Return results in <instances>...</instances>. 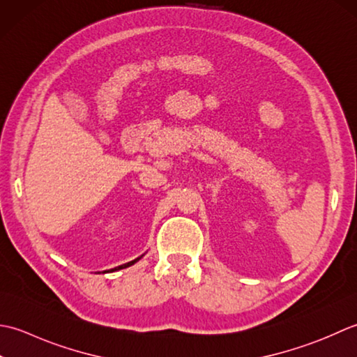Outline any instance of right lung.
Returning a JSON list of instances; mask_svg holds the SVG:
<instances>
[{
    "instance_id": "right-lung-1",
    "label": "right lung",
    "mask_w": 357,
    "mask_h": 357,
    "mask_svg": "<svg viewBox=\"0 0 357 357\" xmlns=\"http://www.w3.org/2000/svg\"><path fill=\"white\" fill-rule=\"evenodd\" d=\"M144 256V254H142L140 257H137V259H134V260H130V261H128V264H123V265H120V266H115V268H112V270H106V271H103V273H114V271H119V270H123V268H128V266H130V265H134L135 261H138L140 260L142 257Z\"/></svg>"
}]
</instances>
